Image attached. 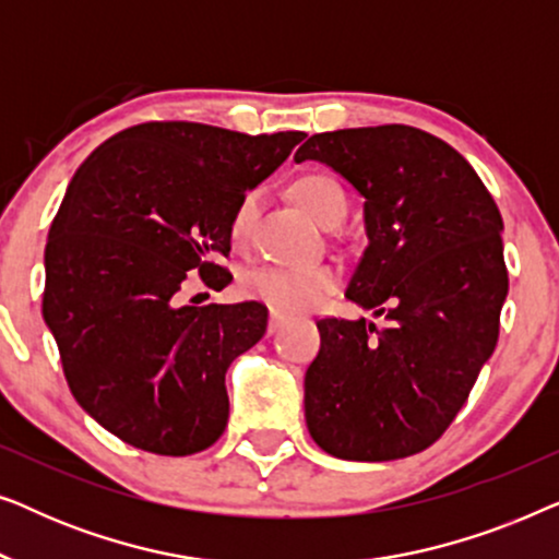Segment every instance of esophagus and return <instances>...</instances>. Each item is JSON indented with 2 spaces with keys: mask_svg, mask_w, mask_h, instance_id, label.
<instances>
[{
  "mask_svg": "<svg viewBox=\"0 0 559 559\" xmlns=\"http://www.w3.org/2000/svg\"><path fill=\"white\" fill-rule=\"evenodd\" d=\"M282 323H285V320H282V316H277V312H272V316H270V335L277 333L280 328H282Z\"/></svg>",
  "mask_w": 559,
  "mask_h": 559,
  "instance_id": "1",
  "label": "esophagus"
}]
</instances>
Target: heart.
<instances>
[{"label": "heart", "instance_id": "obj_1", "mask_svg": "<svg viewBox=\"0 0 559 559\" xmlns=\"http://www.w3.org/2000/svg\"><path fill=\"white\" fill-rule=\"evenodd\" d=\"M293 195L320 226H335L346 216L348 198L341 182L331 175L308 173L295 180ZM257 213V193H247L231 216V241L243 243ZM335 287V272L328 264H264L249 270L241 280V289L254 300L270 305L282 316H300L316 308Z\"/></svg>", "mask_w": 559, "mask_h": 559}]
</instances>
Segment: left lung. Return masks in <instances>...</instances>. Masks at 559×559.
<instances>
[{
    "instance_id": "1",
    "label": "left lung",
    "mask_w": 559,
    "mask_h": 559,
    "mask_svg": "<svg viewBox=\"0 0 559 559\" xmlns=\"http://www.w3.org/2000/svg\"><path fill=\"white\" fill-rule=\"evenodd\" d=\"M333 167L364 198V249L346 297L384 316L318 320L305 423L325 453L381 463L448 430L499 341L509 293L503 221L448 142L404 124L312 134L295 163Z\"/></svg>"
}]
</instances>
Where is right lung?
Segmentation results:
<instances>
[{
  "mask_svg": "<svg viewBox=\"0 0 559 559\" xmlns=\"http://www.w3.org/2000/svg\"><path fill=\"white\" fill-rule=\"evenodd\" d=\"M305 132L147 121L75 170L45 243L43 318L68 386L127 445L193 455L226 430V371L266 331L259 302L180 305L188 272L221 289L231 216Z\"/></svg>",
  "mask_w": 559,
  "mask_h": 559,
  "instance_id": "obj_1",
  "label": "right lung"
}]
</instances>
